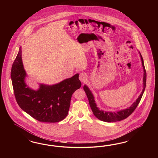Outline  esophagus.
<instances>
[{
	"label": "esophagus",
	"mask_w": 158,
	"mask_h": 158,
	"mask_svg": "<svg viewBox=\"0 0 158 158\" xmlns=\"http://www.w3.org/2000/svg\"><path fill=\"white\" fill-rule=\"evenodd\" d=\"M79 79H80V81H81V82L83 83V82L86 81V80H87V75H86L85 73L81 72V73L79 74Z\"/></svg>",
	"instance_id": "1"
}]
</instances>
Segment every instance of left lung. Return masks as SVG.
<instances>
[{"label": "left lung", "instance_id": "8db88e82", "mask_svg": "<svg viewBox=\"0 0 158 158\" xmlns=\"http://www.w3.org/2000/svg\"><path fill=\"white\" fill-rule=\"evenodd\" d=\"M139 54L140 56L141 63H142V67L143 68V89L139 97L136 99L135 101L133 102L132 105L130 106L129 107L124 110H121L115 111V112H111V111H108V110L106 111V110H100V108L97 106V103L95 101L94 96L92 93V91L90 90L89 87L86 85H85L83 86V89L85 91L87 97L88 98L89 104L91 107L93 113L96 118H98V119L105 122H118V121L124 119L133 113V112L135 110L137 105H139V102L141 99V97L143 95V92L145 89L146 80H147V73L145 71V68L144 66L143 58L141 53L139 52Z\"/></svg>", "mask_w": 158, "mask_h": 158}]
</instances>
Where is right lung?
I'll use <instances>...</instances> for the list:
<instances>
[{"label":"right lung","instance_id":"add662e5","mask_svg":"<svg viewBox=\"0 0 158 158\" xmlns=\"http://www.w3.org/2000/svg\"><path fill=\"white\" fill-rule=\"evenodd\" d=\"M28 75L22 60L21 47L11 68V79L19 107L39 122L55 123L67 117L72 94L81 87L79 73L58 83H39L38 89L28 86Z\"/></svg>","mask_w":158,"mask_h":158}]
</instances>
